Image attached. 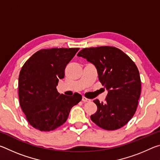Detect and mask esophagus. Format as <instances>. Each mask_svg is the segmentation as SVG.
<instances>
[{"mask_svg":"<svg viewBox=\"0 0 160 160\" xmlns=\"http://www.w3.org/2000/svg\"><path fill=\"white\" fill-rule=\"evenodd\" d=\"M82 101L83 102H90V101H91V99H88V98H86L85 97H82Z\"/></svg>","mask_w":160,"mask_h":160,"instance_id":"1","label":"esophagus"}]
</instances>
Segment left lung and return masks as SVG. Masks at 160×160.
<instances>
[{
  "label": "left lung",
  "mask_w": 160,
  "mask_h": 160,
  "mask_svg": "<svg viewBox=\"0 0 160 160\" xmlns=\"http://www.w3.org/2000/svg\"><path fill=\"white\" fill-rule=\"evenodd\" d=\"M78 56L95 66L99 82L108 90L104 102L94 100L97 110L91 120L108 131L125 126L136 112L141 92L136 65L119 48L108 46L83 48Z\"/></svg>",
  "instance_id": "8db88e82"
}]
</instances>
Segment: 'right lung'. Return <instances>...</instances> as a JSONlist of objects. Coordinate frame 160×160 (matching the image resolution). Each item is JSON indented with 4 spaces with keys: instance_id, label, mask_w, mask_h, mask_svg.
Here are the masks:
<instances>
[{
    "instance_id": "add662e5",
    "label": "right lung",
    "mask_w": 160,
    "mask_h": 160,
    "mask_svg": "<svg viewBox=\"0 0 160 160\" xmlns=\"http://www.w3.org/2000/svg\"><path fill=\"white\" fill-rule=\"evenodd\" d=\"M79 49H41L23 65L19 75V100L27 120L34 128L50 131L63 125L71 108L82 99L80 94L69 97L56 89L67 64Z\"/></svg>"
}]
</instances>
